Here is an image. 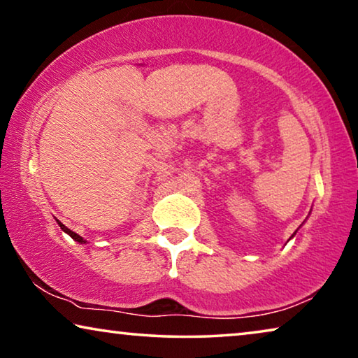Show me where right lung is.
<instances>
[{
	"instance_id": "obj_1",
	"label": "right lung",
	"mask_w": 358,
	"mask_h": 358,
	"mask_svg": "<svg viewBox=\"0 0 358 358\" xmlns=\"http://www.w3.org/2000/svg\"><path fill=\"white\" fill-rule=\"evenodd\" d=\"M57 223H59V226H60V228H62V231H65V232H66V234H70V236L73 237V239H75V241H78L79 243H86V241H84L81 236H79V234H76V232H75V231L68 229V228H66V226H65L64 223H62V221H59V220H57Z\"/></svg>"
}]
</instances>
